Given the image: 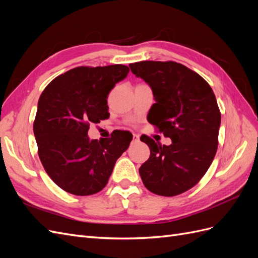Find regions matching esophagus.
<instances>
[{"label": "esophagus", "instance_id": "1", "mask_svg": "<svg viewBox=\"0 0 258 258\" xmlns=\"http://www.w3.org/2000/svg\"><path fill=\"white\" fill-rule=\"evenodd\" d=\"M139 141V136L134 134V142H138Z\"/></svg>", "mask_w": 258, "mask_h": 258}]
</instances>
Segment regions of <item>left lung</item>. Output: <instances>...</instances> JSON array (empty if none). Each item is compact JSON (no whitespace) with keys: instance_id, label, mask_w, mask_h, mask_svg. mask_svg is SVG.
Listing matches in <instances>:
<instances>
[{"instance_id":"8db88e82","label":"left lung","mask_w":258,"mask_h":258,"mask_svg":"<svg viewBox=\"0 0 258 258\" xmlns=\"http://www.w3.org/2000/svg\"><path fill=\"white\" fill-rule=\"evenodd\" d=\"M129 67L153 90L151 123L172 140L161 145L141 137L151 155L140 167V175L150 191L176 196L196 185L214 159L221 124L215 95L199 74L174 61H141Z\"/></svg>"}]
</instances>
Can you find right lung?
<instances>
[{"instance_id": "add662e5", "label": "right lung", "mask_w": 258, "mask_h": 258, "mask_svg": "<svg viewBox=\"0 0 258 258\" xmlns=\"http://www.w3.org/2000/svg\"><path fill=\"white\" fill-rule=\"evenodd\" d=\"M129 68L77 67L51 81L38 99L33 123L38 156L52 181L76 196L102 190L116 160L132 140L129 131L90 140V123L110 117L107 96Z\"/></svg>"}]
</instances>
